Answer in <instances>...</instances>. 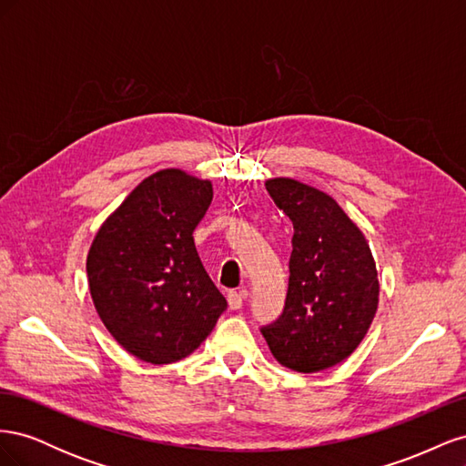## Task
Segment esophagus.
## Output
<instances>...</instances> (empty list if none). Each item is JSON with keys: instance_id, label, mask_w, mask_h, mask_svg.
I'll list each match as a JSON object with an SVG mask.
<instances>
[{"instance_id": "esophagus-1", "label": "esophagus", "mask_w": 466, "mask_h": 466, "mask_svg": "<svg viewBox=\"0 0 466 466\" xmlns=\"http://www.w3.org/2000/svg\"><path fill=\"white\" fill-rule=\"evenodd\" d=\"M243 299H245V295L241 291H229L228 293V303H229L231 311H237V309H241L243 307Z\"/></svg>"}]
</instances>
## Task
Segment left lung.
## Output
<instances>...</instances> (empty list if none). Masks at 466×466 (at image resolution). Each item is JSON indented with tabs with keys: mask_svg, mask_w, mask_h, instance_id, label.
I'll return each mask as SVG.
<instances>
[{
	"mask_svg": "<svg viewBox=\"0 0 466 466\" xmlns=\"http://www.w3.org/2000/svg\"><path fill=\"white\" fill-rule=\"evenodd\" d=\"M264 185L293 223V250L284 313L262 336L284 368L329 370L354 354L371 327L379 305L375 258L332 196L288 177Z\"/></svg>",
	"mask_w": 466,
	"mask_h": 466,
	"instance_id": "left-lung-1",
	"label": "left lung"
}]
</instances>
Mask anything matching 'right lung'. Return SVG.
<instances>
[{"label":"right lung","instance_id":"obj_1","mask_svg":"<svg viewBox=\"0 0 466 466\" xmlns=\"http://www.w3.org/2000/svg\"><path fill=\"white\" fill-rule=\"evenodd\" d=\"M211 198L209 180L163 168L139 182L93 238V305L106 330L137 360H185L228 307L192 237Z\"/></svg>","mask_w":466,"mask_h":466}]
</instances>
